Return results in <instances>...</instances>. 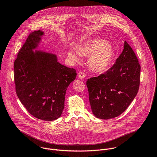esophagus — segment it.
I'll return each mask as SVG.
<instances>
[{
	"mask_svg": "<svg viewBox=\"0 0 157 157\" xmlns=\"http://www.w3.org/2000/svg\"><path fill=\"white\" fill-rule=\"evenodd\" d=\"M78 77H79L80 79H84V78L86 77V75L84 74V72L80 71V72H79V73H78Z\"/></svg>",
	"mask_w": 157,
	"mask_h": 157,
	"instance_id": "obj_1",
	"label": "esophagus"
}]
</instances>
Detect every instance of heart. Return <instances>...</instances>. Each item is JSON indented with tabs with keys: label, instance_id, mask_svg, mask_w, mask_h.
<instances>
[{
	"label": "heart",
	"instance_id": "obj_1",
	"mask_svg": "<svg viewBox=\"0 0 157 157\" xmlns=\"http://www.w3.org/2000/svg\"><path fill=\"white\" fill-rule=\"evenodd\" d=\"M83 56H89L88 64L90 69L96 73H102L113 64L115 53L113 47L105 40L93 38L82 43L79 50L73 48L69 51L68 56L75 62Z\"/></svg>",
	"mask_w": 157,
	"mask_h": 157
}]
</instances>
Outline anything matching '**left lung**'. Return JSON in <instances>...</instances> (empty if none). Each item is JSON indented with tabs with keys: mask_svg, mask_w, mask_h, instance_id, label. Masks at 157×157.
Masks as SVG:
<instances>
[{
	"mask_svg": "<svg viewBox=\"0 0 157 157\" xmlns=\"http://www.w3.org/2000/svg\"><path fill=\"white\" fill-rule=\"evenodd\" d=\"M140 65L127 41L116 63L105 73L86 81L93 114L101 119L120 116L136 96L140 85Z\"/></svg>",
	"mask_w": 157,
	"mask_h": 157,
	"instance_id": "8db88e82",
	"label": "left lung"
}]
</instances>
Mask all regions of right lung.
I'll return each instance as SVG.
<instances>
[{
    "instance_id": "1",
    "label": "right lung",
    "mask_w": 157,
    "mask_h": 157,
    "mask_svg": "<svg viewBox=\"0 0 157 157\" xmlns=\"http://www.w3.org/2000/svg\"><path fill=\"white\" fill-rule=\"evenodd\" d=\"M44 33H31L14 62L17 95L29 113L45 121L59 118L64 107L66 89L76 71L58 62L56 55L36 50Z\"/></svg>"
}]
</instances>
